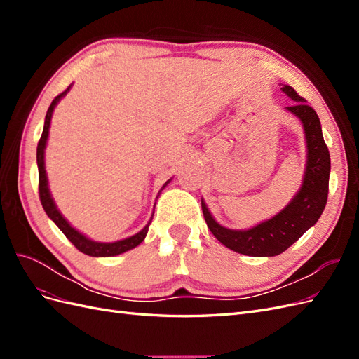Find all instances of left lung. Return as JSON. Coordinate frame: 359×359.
I'll return each instance as SVG.
<instances>
[{"label": "left lung", "mask_w": 359, "mask_h": 359, "mask_svg": "<svg viewBox=\"0 0 359 359\" xmlns=\"http://www.w3.org/2000/svg\"><path fill=\"white\" fill-rule=\"evenodd\" d=\"M281 91L297 102L289 106L287 111L301 119L307 139V169L297 196L273 219L248 231H232L220 226L202 201L205 222L212 235L227 248L247 256L264 257L283 253L304 232L316 224L328 199L331 158L322 136L319 116L290 85H285Z\"/></svg>", "instance_id": "left-lung-1"}]
</instances>
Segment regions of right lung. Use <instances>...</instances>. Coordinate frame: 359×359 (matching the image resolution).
<instances>
[{
    "label": "right lung",
    "instance_id": "1",
    "mask_svg": "<svg viewBox=\"0 0 359 359\" xmlns=\"http://www.w3.org/2000/svg\"><path fill=\"white\" fill-rule=\"evenodd\" d=\"M70 90V86L66 90L62 91L61 94H58L55 99L52 100L49 109L46 112V118H45V127H43V133H41V137L39 140L37 144V166H39V196H40V202L43 205V210L46 211L49 219L55 223L60 231L67 236V240L79 250V252L88 255V256H97V257H107V256H116V255H121L124 252H127V250H132L135 248L136 245H139L140 243L144 241V238L147 236V232H148V226L151 223V219L148 222V224L144 227L142 231H140L139 233L130 236V238H126V240H121V241H116V243H95V241H91L86 238L85 235L79 233L78 231L74 229V227H72L69 224V222L64 219V217L61 215V212L57 210L55 203H53V199L50 198V193H49V189H48V178H46V170H45V148H46V140H48V135H49V126H50V118H52V112L53 109H55L57 103L60 102V99L62 95H66V93ZM169 182V181H168ZM166 182V184H168ZM166 184L163 186V189L166 187ZM154 215V214H153Z\"/></svg>",
    "mask_w": 359,
    "mask_h": 359
}]
</instances>
